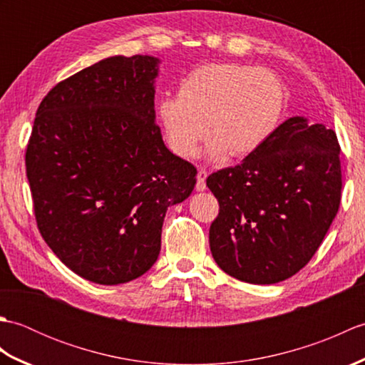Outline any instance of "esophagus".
<instances>
[{"label": "esophagus", "instance_id": "34e87169", "mask_svg": "<svg viewBox=\"0 0 365 365\" xmlns=\"http://www.w3.org/2000/svg\"><path fill=\"white\" fill-rule=\"evenodd\" d=\"M205 178H207V170L205 169H200L199 173H197V182H196V190L197 191H204L207 188Z\"/></svg>", "mask_w": 365, "mask_h": 365}]
</instances>
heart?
I'll use <instances>...</instances> for the list:
<instances>
[{
  "mask_svg": "<svg viewBox=\"0 0 365 365\" xmlns=\"http://www.w3.org/2000/svg\"><path fill=\"white\" fill-rule=\"evenodd\" d=\"M285 105L277 76L251 66L212 63L195 68L178 84L177 98L163 100L158 115L169 149L195 158L207 138L208 153L246 157L276 130Z\"/></svg>",
  "mask_w": 365,
  "mask_h": 365,
  "instance_id": "obj_1",
  "label": "heart"
}]
</instances>
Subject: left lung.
<instances>
[{"instance_id":"8db88e82","label":"left lung","mask_w":365,"mask_h":365,"mask_svg":"<svg viewBox=\"0 0 365 365\" xmlns=\"http://www.w3.org/2000/svg\"><path fill=\"white\" fill-rule=\"evenodd\" d=\"M207 187L220 204L208 235L218 267L250 284L285 281L312 259L339 212L336 131L287 119L240 165L208 175Z\"/></svg>"}]
</instances>
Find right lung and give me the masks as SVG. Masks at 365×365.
Returning <instances> with one entry per match:
<instances>
[{"label":"right lung","instance_id":"right-lung-1","mask_svg":"<svg viewBox=\"0 0 365 365\" xmlns=\"http://www.w3.org/2000/svg\"><path fill=\"white\" fill-rule=\"evenodd\" d=\"M158 59L111 56L58 83L37 108L26 175L38 232L73 273L102 285L143 276L158 259L169 205L196 168L155 122Z\"/></svg>","mask_w":365,"mask_h":365}]
</instances>
